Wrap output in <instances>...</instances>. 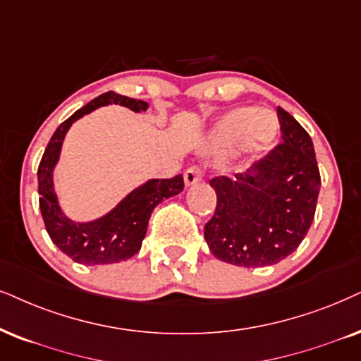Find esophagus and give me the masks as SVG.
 <instances>
[{
  "instance_id": "1",
  "label": "esophagus",
  "mask_w": 361,
  "mask_h": 361,
  "mask_svg": "<svg viewBox=\"0 0 361 361\" xmlns=\"http://www.w3.org/2000/svg\"><path fill=\"white\" fill-rule=\"evenodd\" d=\"M202 176H203L202 168H200V166H190L183 175L185 185L186 186H193L196 183H200V181H202Z\"/></svg>"
}]
</instances>
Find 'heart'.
<instances>
[{"instance_id": "b5f03b06", "label": "heart", "mask_w": 361, "mask_h": 361, "mask_svg": "<svg viewBox=\"0 0 361 361\" xmlns=\"http://www.w3.org/2000/svg\"><path fill=\"white\" fill-rule=\"evenodd\" d=\"M278 133V120L268 109L240 106L225 113L213 130V138L221 147H233L241 141L246 153H262Z\"/></svg>"}]
</instances>
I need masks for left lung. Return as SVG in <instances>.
<instances>
[{
	"label": "left lung",
	"instance_id": "left-lung-1",
	"mask_svg": "<svg viewBox=\"0 0 361 361\" xmlns=\"http://www.w3.org/2000/svg\"><path fill=\"white\" fill-rule=\"evenodd\" d=\"M283 143L235 175L209 181L216 209L204 225L209 252L221 262L259 268L298 248L314 218L320 171L305 128L278 106Z\"/></svg>",
	"mask_w": 361,
	"mask_h": 361
}]
</instances>
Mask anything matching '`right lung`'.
Instances as JSON below:
<instances>
[{"instance_id": "1", "label": "right lung", "mask_w": 361, "mask_h": 361, "mask_svg": "<svg viewBox=\"0 0 361 361\" xmlns=\"http://www.w3.org/2000/svg\"><path fill=\"white\" fill-rule=\"evenodd\" d=\"M106 104H121L131 111H147L148 103L118 94H99L56 128L38 166L39 209L44 226L54 245L73 262L81 264H109L126 262L140 252L154 207L163 200L183 191V176L148 180L128 193L111 212L93 221H73L63 213L54 193L53 170L61 153L63 140L70 126L80 118Z\"/></svg>"}]
</instances>
